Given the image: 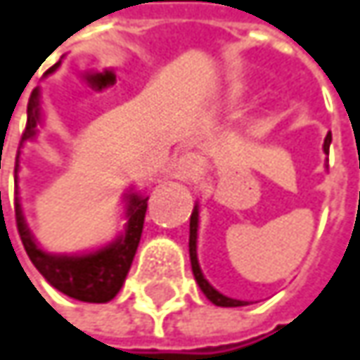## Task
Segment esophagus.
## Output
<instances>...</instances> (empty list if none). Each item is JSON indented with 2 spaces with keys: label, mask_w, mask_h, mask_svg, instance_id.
<instances>
[{
  "label": "esophagus",
  "mask_w": 360,
  "mask_h": 360,
  "mask_svg": "<svg viewBox=\"0 0 360 360\" xmlns=\"http://www.w3.org/2000/svg\"><path fill=\"white\" fill-rule=\"evenodd\" d=\"M202 170V158L200 155H196V153H184V155H180V160H178V168H176V176L180 178V180H194L198 174Z\"/></svg>",
  "instance_id": "1"
}]
</instances>
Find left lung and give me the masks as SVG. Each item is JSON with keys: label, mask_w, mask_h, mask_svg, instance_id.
Segmentation results:
<instances>
[{"label": "left lung", "mask_w": 360, "mask_h": 360, "mask_svg": "<svg viewBox=\"0 0 360 360\" xmlns=\"http://www.w3.org/2000/svg\"><path fill=\"white\" fill-rule=\"evenodd\" d=\"M330 141H333V135H326L324 139V152L328 153L330 150ZM196 235H198V208L194 207L192 210V217H190V241H188V251H190V263H192V274H194V279L198 281L200 290L205 292V296L214 304V306H223V308H237V306H247L241 300H233V297L223 296L221 292H217L210 283H208L202 271H200V265H198V259H196Z\"/></svg>", "instance_id": "obj_1"}]
</instances>
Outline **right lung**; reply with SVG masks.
Listing matches in <instances>:
<instances>
[{"instance_id": "1", "label": "right lung", "mask_w": 360, "mask_h": 360, "mask_svg": "<svg viewBox=\"0 0 360 360\" xmlns=\"http://www.w3.org/2000/svg\"><path fill=\"white\" fill-rule=\"evenodd\" d=\"M56 66L58 64H54L48 72H54ZM38 123H40V93L38 89H34L27 101V121L20 139V148L24 146V141L36 137ZM20 148L15 155V174L20 168ZM146 210H148V198L129 194L125 233L115 243L86 255H52L42 251L38 243L34 241V237L30 235L18 198H15V225L27 257L50 285H54L58 292H63L68 297L91 302V304H103L117 296L125 281L141 239Z\"/></svg>"}]
</instances>
